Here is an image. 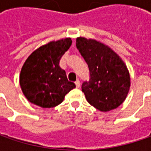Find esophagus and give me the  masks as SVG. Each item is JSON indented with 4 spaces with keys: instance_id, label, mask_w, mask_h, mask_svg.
<instances>
[{
    "instance_id": "esophagus-1",
    "label": "esophagus",
    "mask_w": 151,
    "mask_h": 151,
    "mask_svg": "<svg viewBox=\"0 0 151 151\" xmlns=\"http://www.w3.org/2000/svg\"><path fill=\"white\" fill-rule=\"evenodd\" d=\"M75 84H76V86L78 88V87H80V86H81V83H80V81H76V82H75Z\"/></svg>"
}]
</instances>
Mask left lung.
<instances>
[{
	"label": "left lung",
	"instance_id": "left-lung-1",
	"mask_svg": "<svg viewBox=\"0 0 151 151\" xmlns=\"http://www.w3.org/2000/svg\"><path fill=\"white\" fill-rule=\"evenodd\" d=\"M76 48L89 67L90 80L82 84L87 101L101 112L119 107L130 88V75L124 60L110 47L95 39L79 37Z\"/></svg>",
	"mask_w": 151,
	"mask_h": 151
}]
</instances>
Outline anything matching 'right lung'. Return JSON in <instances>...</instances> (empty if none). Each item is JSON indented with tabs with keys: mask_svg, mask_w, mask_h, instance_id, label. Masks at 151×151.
I'll use <instances>...</instances> for the list:
<instances>
[{
	"mask_svg": "<svg viewBox=\"0 0 151 151\" xmlns=\"http://www.w3.org/2000/svg\"><path fill=\"white\" fill-rule=\"evenodd\" d=\"M71 44L70 38L51 41L27 57L21 70L19 82L23 95L31 103L43 108L55 107L76 87L60 67L61 57Z\"/></svg>",
	"mask_w": 151,
	"mask_h": 151,
	"instance_id": "1",
	"label": "right lung"
}]
</instances>
